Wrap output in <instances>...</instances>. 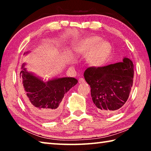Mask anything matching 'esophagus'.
<instances>
[{
  "label": "esophagus",
  "mask_w": 151,
  "mask_h": 151,
  "mask_svg": "<svg viewBox=\"0 0 151 151\" xmlns=\"http://www.w3.org/2000/svg\"><path fill=\"white\" fill-rule=\"evenodd\" d=\"M78 83H80V84L85 83V79H84L83 78H79V80H78Z\"/></svg>",
  "instance_id": "1"
}]
</instances>
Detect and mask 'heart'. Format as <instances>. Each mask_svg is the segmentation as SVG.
<instances>
[{"label":"heart","instance_id":"obj_1","mask_svg":"<svg viewBox=\"0 0 151 151\" xmlns=\"http://www.w3.org/2000/svg\"><path fill=\"white\" fill-rule=\"evenodd\" d=\"M111 45L106 41H102V39L99 37H93L86 40L76 48L78 53L83 55H89L88 63L93 66L101 65L111 52Z\"/></svg>","mask_w":151,"mask_h":151}]
</instances>
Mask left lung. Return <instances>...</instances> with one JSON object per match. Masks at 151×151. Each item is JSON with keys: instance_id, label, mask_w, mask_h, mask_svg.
I'll list each match as a JSON object with an SVG mask.
<instances>
[{"instance_id": "left-lung-1", "label": "left lung", "mask_w": 151, "mask_h": 151, "mask_svg": "<svg viewBox=\"0 0 151 151\" xmlns=\"http://www.w3.org/2000/svg\"><path fill=\"white\" fill-rule=\"evenodd\" d=\"M84 76L91 88L94 108L103 114L121 109L128 100L133 84L134 65L128 58L122 63L104 66H91Z\"/></svg>"}]
</instances>
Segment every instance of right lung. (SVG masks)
Returning a JSON list of instances; mask_svg holds the SVG:
<instances>
[{"label": "right lung", "instance_id": "1", "mask_svg": "<svg viewBox=\"0 0 151 151\" xmlns=\"http://www.w3.org/2000/svg\"><path fill=\"white\" fill-rule=\"evenodd\" d=\"M20 82L24 90V101L29 109L45 121H52L61 111L64 95L78 83L75 78L64 77L43 82L22 66Z\"/></svg>", "mask_w": 151, "mask_h": 151}]
</instances>
